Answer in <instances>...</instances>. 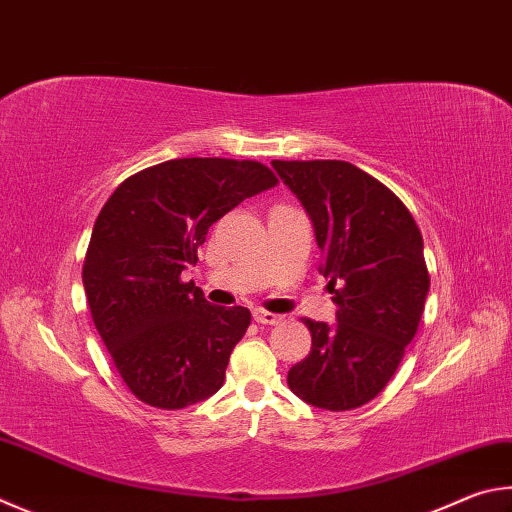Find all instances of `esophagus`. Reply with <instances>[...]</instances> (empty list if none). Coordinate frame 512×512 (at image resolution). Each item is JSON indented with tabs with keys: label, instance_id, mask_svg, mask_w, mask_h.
I'll return each mask as SVG.
<instances>
[{
	"label": "esophagus",
	"instance_id": "obj_1",
	"mask_svg": "<svg viewBox=\"0 0 512 512\" xmlns=\"http://www.w3.org/2000/svg\"><path fill=\"white\" fill-rule=\"evenodd\" d=\"M253 318L259 324H277V322H282V315H275V313L264 311V309H255L253 311Z\"/></svg>",
	"mask_w": 512,
	"mask_h": 512
}]
</instances>
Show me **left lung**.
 <instances>
[{
  "label": "left lung",
  "mask_w": 512,
  "mask_h": 512,
  "mask_svg": "<svg viewBox=\"0 0 512 512\" xmlns=\"http://www.w3.org/2000/svg\"><path fill=\"white\" fill-rule=\"evenodd\" d=\"M271 165L309 212L338 304L336 324L304 320L311 351L286 383L320 410H356L383 392L416 336L430 291L421 230L387 185L347 161Z\"/></svg>",
  "instance_id": "1"
}]
</instances>
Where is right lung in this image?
<instances>
[{
    "label": "right lung",
    "mask_w": 512,
    "mask_h": 512,
    "mask_svg": "<svg viewBox=\"0 0 512 512\" xmlns=\"http://www.w3.org/2000/svg\"><path fill=\"white\" fill-rule=\"evenodd\" d=\"M257 161L174 159L129 176L102 206L82 284L102 342L138 401L161 410L206 401L224 385L250 311L212 306L181 273L208 228L275 188Z\"/></svg>",
    "instance_id": "add662e5"
}]
</instances>
